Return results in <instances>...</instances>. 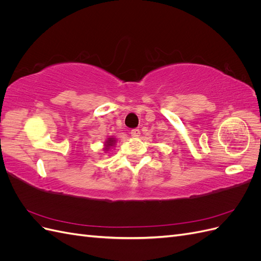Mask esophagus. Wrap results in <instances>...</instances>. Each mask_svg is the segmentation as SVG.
I'll use <instances>...</instances> for the list:
<instances>
[{
    "mask_svg": "<svg viewBox=\"0 0 261 261\" xmlns=\"http://www.w3.org/2000/svg\"><path fill=\"white\" fill-rule=\"evenodd\" d=\"M130 136H132L133 138H138V137L140 136V130H139V129H133V130L130 132Z\"/></svg>",
    "mask_w": 261,
    "mask_h": 261,
    "instance_id": "obj_1",
    "label": "esophagus"
}]
</instances>
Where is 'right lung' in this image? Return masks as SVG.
<instances>
[{
  "label": "right lung",
  "instance_id": "obj_1",
  "mask_svg": "<svg viewBox=\"0 0 261 261\" xmlns=\"http://www.w3.org/2000/svg\"><path fill=\"white\" fill-rule=\"evenodd\" d=\"M116 144V138L114 136H109L107 138V140L105 141V145H103V150L105 152L110 151V150L112 149V147H114Z\"/></svg>",
  "mask_w": 261,
  "mask_h": 261
}]
</instances>
